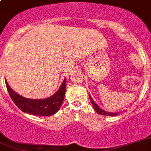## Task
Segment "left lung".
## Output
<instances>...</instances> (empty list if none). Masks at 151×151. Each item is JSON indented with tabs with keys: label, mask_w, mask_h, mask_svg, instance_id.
Masks as SVG:
<instances>
[{
	"label": "left lung",
	"mask_w": 151,
	"mask_h": 151,
	"mask_svg": "<svg viewBox=\"0 0 151 151\" xmlns=\"http://www.w3.org/2000/svg\"><path fill=\"white\" fill-rule=\"evenodd\" d=\"M89 99H90V101L91 103H92V106H93V108L94 110L96 111V112H97L99 114H101V115H104V116H114L116 115H117L118 114H119L120 112H117V113H112V112H108V111H106L104 110L101 109L100 107H99L97 104L93 101V99L91 97V96H89Z\"/></svg>",
	"instance_id": "8db88e82"
}]
</instances>
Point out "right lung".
<instances>
[{
    "label": "right lung",
    "mask_w": 151,
    "mask_h": 151,
    "mask_svg": "<svg viewBox=\"0 0 151 151\" xmlns=\"http://www.w3.org/2000/svg\"><path fill=\"white\" fill-rule=\"evenodd\" d=\"M6 83V89L13 102L23 112L40 116H49L55 114L62 106L65 99L66 80L64 79L62 85L56 92L50 97L43 99H27L19 95Z\"/></svg>",
    "instance_id": "add662e5"
}]
</instances>
